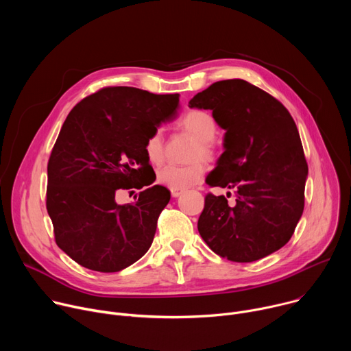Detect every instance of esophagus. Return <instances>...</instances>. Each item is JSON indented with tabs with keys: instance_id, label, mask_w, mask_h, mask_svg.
I'll return each instance as SVG.
<instances>
[{
	"instance_id": "1",
	"label": "esophagus",
	"mask_w": 351,
	"mask_h": 351,
	"mask_svg": "<svg viewBox=\"0 0 351 351\" xmlns=\"http://www.w3.org/2000/svg\"><path fill=\"white\" fill-rule=\"evenodd\" d=\"M171 194H172V197H179L180 194H182V190H171Z\"/></svg>"
}]
</instances>
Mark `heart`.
Wrapping results in <instances>:
<instances>
[{
    "label": "heart",
    "instance_id": "heart-1",
    "mask_svg": "<svg viewBox=\"0 0 351 351\" xmlns=\"http://www.w3.org/2000/svg\"><path fill=\"white\" fill-rule=\"evenodd\" d=\"M178 129L195 138L191 161L189 165H165L157 173V180L171 190H186L204 178L206 165L199 158L211 161L215 158L214 137L218 126L214 117L203 110H191L186 112L176 123ZM144 154L153 165H158L165 158L164 137L160 130L153 132L144 141Z\"/></svg>",
    "mask_w": 351,
    "mask_h": 351
}]
</instances>
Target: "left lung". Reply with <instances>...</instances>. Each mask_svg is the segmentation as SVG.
Returning a JSON list of instances; mask_svg holds the SVG:
<instances>
[{
    "mask_svg": "<svg viewBox=\"0 0 351 351\" xmlns=\"http://www.w3.org/2000/svg\"><path fill=\"white\" fill-rule=\"evenodd\" d=\"M189 107L211 110L226 130L225 152L207 183L236 194L234 206L225 195H206L199 234L215 254L234 263L278 252L303 215L308 173L291 115L275 97L241 79L213 83Z\"/></svg>",
    "mask_w": 351,
    "mask_h": 351,
    "instance_id": "left-lung-1",
    "label": "left lung"
}]
</instances>
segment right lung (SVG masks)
<instances>
[{"label": "right lung", "mask_w": 351, "mask_h": 351, "mask_svg": "<svg viewBox=\"0 0 351 351\" xmlns=\"http://www.w3.org/2000/svg\"><path fill=\"white\" fill-rule=\"evenodd\" d=\"M178 107L179 94L115 86L87 95L66 117L47 165L45 206L56 243L79 265L119 272L152 245L171 193L152 186L144 141ZM143 186L134 205L114 202L121 189Z\"/></svg>", "instance_id": "right-lung-1"}]
</instances>
